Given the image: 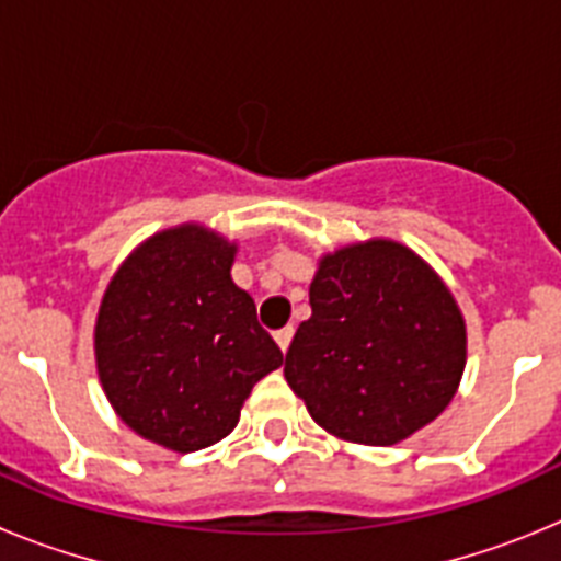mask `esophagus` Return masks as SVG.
I'll use <instances>...</instances> for the list:
<instances>
[{"label": "esophagus", "instance_id": "1", "mask_svg": "<svg viewBox=\"0 0 561 561\" xmlns=\"http://www.w3.org/2000/svg\"><path fill=\"white\" fill-rule=\"evenodd\" d=\"M291 334H295V329H291V325H286V329H280V331H275V342H277V348L284 351H289V342H291Z\"/></svg>", "mask_w": 561, "mask_h": 561}]
</instances>
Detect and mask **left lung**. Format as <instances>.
<instances>
[{
    "label": "left lung",
    "instance_id": "obj_1",
    "mask_svg": "<svg viewBox=\"0 0 561 561\" xmlns=\"http://www.w3.org/2000/svg\"><path fill=\"white\" fill-rule=\"evenodd\" d=\"M284 376L334 438L390 447L449 408L466 368V320L433 266L393 238L325 252Z\"/></svg>",
    "mask_w": 561,
    "mask_h": 561
}]
</instances>
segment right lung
Returning <instances> with one entry per match:
<instances>
[{"mask_svg": "<svg viewBox=\"0 0 561 561\" xmlns=\"http://www.w3.org/2000/svg\"><path fill=\"white\" fill-rule=\"evenodd\" d=\"M238 244L199 221L153 232L117 266L95 320L98 379L117 419L171 453L236 430L284 354L232 284Z\"/></svg>", "mask_w": 561, "mask_h": 561, "instance_id": "right-lung-1", "label": "right lung"}]
</instances>
